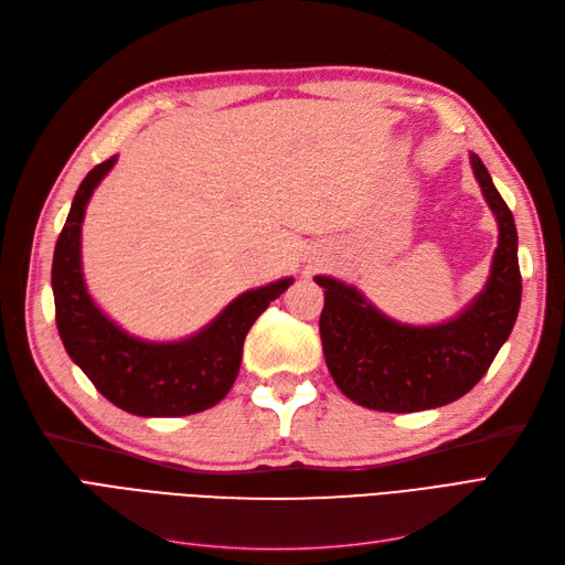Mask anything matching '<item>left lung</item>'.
Masks as SVG:
<instances>
[{
	"instance_id": "8db88e82",
	"label": "left lung",
	"mask_w": 565,
	"mask_h": 565,
	"mask_svg": "<svg viewBox=\"0 0 565 565\" xmlns=\"http://www.w3.org/2000/svg\"><path fill=\"white\" fill-rule=\"evenodd\" d=\"M471 169L498 218L500 241L488 285L457 318L415 328L386 318L341 280L316 276L324 289L320 339L334 384L353 403L380 413H419L448 405L481 382L514 328L521 306L519 235L486 164Z\"/></svg>"
}]
</instances>
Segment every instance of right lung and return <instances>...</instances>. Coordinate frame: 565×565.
<instances>
[{"instance_id":"obj_1","label":"right lung","mask_w":565,"mask_h":565,"mask_svg":"<svg viewBox=\"0 0 565 565\" xmlns=\"http://www.w3.org/2000/svg\"><path fill=\"white\" fill-rule=\"evenodd\" d=\"M117 158L96 164L79 183L58 235L51 266L56 328L73 363L125 413L139 417H183L202 413L231 391L254 320L292 285L282 278L233 299L207 328L181 341H143L119 330L92 301L82 276V221L94 188Z\"/></svg>"}]
</instances>
